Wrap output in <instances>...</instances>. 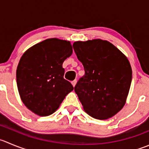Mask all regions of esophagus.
Wrapping results in <instances>:
<instances>
[{"mask_svg":"<svg viewBox=\"0 0 149 149\" xmlns=\"http://www.w3.org/2000/svg\"><path fill=\"white\" fill-rule=\"evenodd\" d=\"M76 82H77V81H76V80H74V81H72V85H73V87H74V86H76Z\"/></svg>","mask_w":149,"mask_h":149,"instance_id":"34e87169","label":"esophagus"}]
</instances>
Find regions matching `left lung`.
<instances>
[{"instance_id":"8db88e82","label":"left lung","mask_w":149,"mask_h":149,"mask_svg":"<svg viewBox=\"0 0 149 149\" xmlns=\"http://www.w3.org/2000/svg\"><path fill=\"white\" fill-rule=\"evenodd\" d=\"M85 74L74 87L83 108L97 119H109L126 103L132 81L127 57L109 41H76L73 44Z\"/></svg>"}]
</instances>
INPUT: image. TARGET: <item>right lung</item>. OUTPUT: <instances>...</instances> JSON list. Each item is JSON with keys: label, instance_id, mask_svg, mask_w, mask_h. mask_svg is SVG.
Returning a JSON list of instances; mask_svg holds the SVG:
<instances>
[{"label": "right lung", "instance_id": "add662e5", "mask_svg": "<svg viewBox=\"0 0 149 149\" xmlns=\"http://www.w3.org/2000/svg\"><path fill=\"white\" fill-rule=\"evenodd\" d=\"M73 53L70 41L48 38L23 54L17 68V84L23 103L40 116L54 113L73 86L64 79L63 63Z\"/></svg>", "mask_w": 149, "mask_h": 149}]
</instances>
